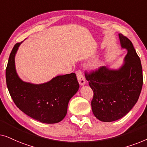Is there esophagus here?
<instances>
[{
  "mask_svg": "<svg viewBox=\"0 0 147 147\" xmlns=\"http://www.w3.org/2000/svg\"><path fill=\"white\" fill-rule=\"evenodd\" d=\"M76 76H77V78L79 82L80 86H84L86 84V80L85 78L84 77L83 74H82L81 71H76Z\"/></svg>",
  "mask_w": 147,
  "mask_h": 147,
  "instance_id": "esophagus-1",
  "label": "esophagus"
}]
</instances>
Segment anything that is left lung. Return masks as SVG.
Returning a JSON list of instances; mask_svg holds the SVG:
<instances>
[{
    "instance_id": "obj_1",
    "label": "left lung",
    "mask_w": 147,
    "mask_h": 147,
    "mask_svg": "<svg viewBox=\"0 0 147 147\" xmlns=\"http://www.w3.org/2000/svg\"><path fill=\"white\" fill-rule=\"evenodd\" d=\"M120 45L127 53L118 69L104 66L86 79L94 92L92 109L102 122H113L124 117L137 102L142 87V69L132 42L118 34Z\"/></svg>"
}]
</instances>
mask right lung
I'll use <instances>...</instances> for the list:
<instances>
[{"label":"right lung","mask_w":147,"mask_h":147,"mask_svg":"<svg viewBox=\"0 0 147 147\" xmlns=\"http://www.w3.org/2000/svg\"><path fill=\"white\" fill-rule=\"evenodd\" d=\"M21 43L14 46L6 69V81L13 102L27 116L46 124L61 121L71 98L79 90L75 73L57 76L42 84L22 80L15 67V56Z\"/></svg>","instance_id":"obj_1"}]
</instances>
